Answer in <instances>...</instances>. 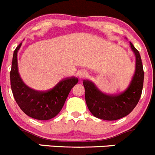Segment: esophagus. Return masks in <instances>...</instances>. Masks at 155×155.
Returning a JSON list of instances; mask_svg holds the SVG:
<instances>
[{
  "label": "esophagus",
  "instance_id": "34e87169",
  "mask_svg": "<svg viewBox=\"0 0 155 155\" xmlns=\"http://www.w3.org/2000/svg\"><path fill=\"white\" fill-rule=\"evenodd\" d=\"M87 75V73L85 70H81V71H79V73H78V77H79V79H84V78L86 77Z\"/></svg>",
  "mask_w": 155,
  "mask_h": 155
}]
</instances>
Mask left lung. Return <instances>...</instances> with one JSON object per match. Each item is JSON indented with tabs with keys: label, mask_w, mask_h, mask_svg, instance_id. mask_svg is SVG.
I'll list each match as a JSON object with an SVG mask.
<instances>
[{
	"label": "left lung",
	"mask_w": 155,
	"mask_h": 155,
	"mask_svg": "<svg viewBox=\"0 0 155 155\" xmlns=\"http://www.w3.org/2000/svg\"><path fill=\"white\" fill-rule=\"evenodd\" d=\"M130 45L136 56V69L132 80L124 91L116 95H108L102 93L94 82L83 81L87 107L96 118L107 121L120 119L130 113L140 101L144 71L140 52L130 42Z\"/></svg>",
	"instance_id": "1"
}]
</instances>
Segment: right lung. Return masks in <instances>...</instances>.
I'll return each mask as SVG.
<instances>
[{
	"instance_id": "obj_1",
	"label": "right lung",
	"mask_w": 155,
	"mask_h": 155,
	"mask_svg": "<svg viewBox=\"0 0 155 155\" xmlns=\"http://www.w3.org/2000/svg\"><path fill=\"white\" fill-rule=\"evenodd\" d=\"M21 43L13 53L10 71V85L12 94L20 109L27 115L37 120H49L61 110L72 87L79 79L70 77L59 82L53 88L38 91L25 85L18 70L17 53Z\"/></svg>"
}]
</instances>
